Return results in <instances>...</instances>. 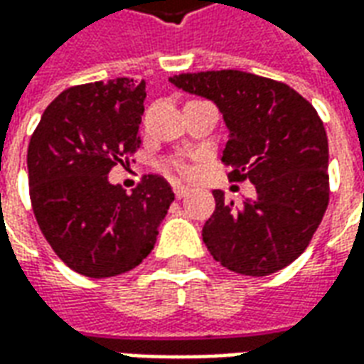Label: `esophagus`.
I'll return each mask as SVG.
<instances>
[{"mask_svg": "<svg viewBox=\"0 0 364 364\" xmlns=\"http://www.w3.org/2000/svg\"><path fill=\"white\" fill-rule=\"evenodd\" d=\"M173 193H175V197H177V198H183V197H187V195H189L191 187H187V185H181V183H175Z\"/></svg>", "mask_w": 364, "mask_h": 364, "instance_id": "1", "label": "esophagus"}]
</instances>
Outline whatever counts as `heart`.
<instances>
[{
  "instance_id": "heart-1",
  "label": "heart",
  "mask_w": 364,
  "mask_h": 364,
  "mask_svg": "<svg viewBox=\"0 0 364 364\" xmlns=\"http://www.w3.org/2000/svg\"><path fill=\"white\" fill-rule=\"evenodd\" d=\"M171 167H173L175 171H179V173H189L191 167L185 164V161H181V159H175V161H171Z\"/></svg>"
}]
</instances>
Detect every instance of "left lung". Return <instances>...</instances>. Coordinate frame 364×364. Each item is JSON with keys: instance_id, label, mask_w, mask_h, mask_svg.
Listing matches in <instances>:
<instances>
[{"instance_id": "left-lung-1", "label": "left lung", "mask_w": 364, "mask_h": 364, "mask_svg": "<svg viewBox=\"0 0 364 364\" xmlns=\"http://www.w3.org/2000/svg\"><path fill=\"white\" fill-rule=\"evenodd\" d=\"M175 87L210 99L228 127L230 179L255 185L240 205L214 191L203 242L222 267L265 277L290 265L320 226L329 200L328 136L318 112L287 83L240 70L179 74Z\"/></svg>"}]
</instances>
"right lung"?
<instances>
[{
  "label": "right lung",
  "instance_id": "obj_1",
  "mask_svg": "<svg viewBox=\"0 0 364 364\" xmlns=\"http://www.w3.org/2000/svg\"><path fill=\"white\" fill-rule=\"evenodd\" d=\"M144 99L146 82L128 77L70 87L46 107L28 144L38 228L83 277H117L140 265L173 203L159 175H146L130 195L109 181L111 167L140 148Z\"/></svg>",
  "mask_w": 364,
  "mask_h": 364
}]
</instances>
